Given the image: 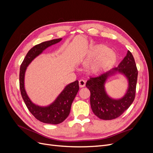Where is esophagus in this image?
<instances>
[{
	"mask_svg": "<svg viewBox=\"0 0 153 153\" xmlns=\"http://www.w3.org/2000/svg\"><path fill=\"white\" fill-rule=\"evenodd\" d=\"M78 85H79V87L80 88L84 87L85 85V82L83 80H79V82H78Z\"/></svg>",
	"mask_w": 153,
	"mask_h": 153,
	"instance_id": "esophagus-1",
	"label": "esophagus"
}]
</instances>
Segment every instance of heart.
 I'll use <instances>...</instances> for the list:
<instances>
[{
	"instance_id": "heart-1",
	"label": "heart",
	"mask_w": 153,
	"mask_h": 153,
	"mask_svg": "<svg viewBox=\"0 0 153 153\" xmlns=\"http://www.w3.org/2000/svg\"><path fill=\"white\" fill-rule=\"evenodd\" d=\"M92 60L87 63L85 69L91 75H98L112 67L116 61V56L112 50L103 45H97L89 54V59Z\"/></svg>"
}]
</instances>
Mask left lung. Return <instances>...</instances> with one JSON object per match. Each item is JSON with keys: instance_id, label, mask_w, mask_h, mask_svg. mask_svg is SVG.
<instances>
[{"instance_id": "8db88e82", "label": "left lung", "mask_w": 153, "mask_h": 153, "mask_svg": "<svg viewBox=\"0 0 153 153\" xmlns=\"http://www.w3.org/2000/svg\"><path fill=\"white\" fill-rule=\"evenodd\" d=\"M121 74L127 79L128 89L125 94L119 99L110 98L106 93L105 84L111 76ZM138 71L132 53L127 54L117 68L98 77L90 78L86 87L91 92L90 103L92 112L97 117L103 120H112L119 117L131 105L135 99Z\"/></svg>"}]
</instances>
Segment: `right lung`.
Masks as SVG:
<instances>
[{
    "label": "right lung",
    "mask_w": 153,
    "mask_h": 153,
    "mask_svg": "<svg viewBox=\"0 0 153 153\" xmlns=\"http://www.w3.org/2000/svg\"><path fill=\"white\" fill-rule=\"evenodd\" d=\"M62 38L45 41L36 45L27 53L20 69V89L22 98L30 112L39 121L43 123L58 124L63 122L70 113L72 102L79 90L78 81L68 84L54 101L48 106L34 104L27 95L25 89V75L27 68L33 60L43 51L53 45L60 42Z\"/></svg>",
    "instance_id": "add662e5"
}]
</instances>
